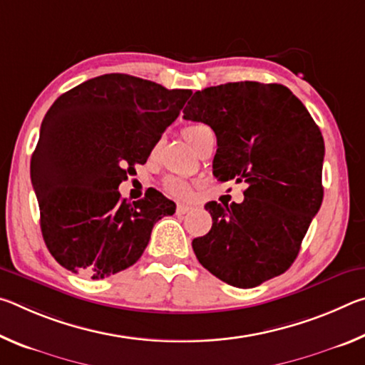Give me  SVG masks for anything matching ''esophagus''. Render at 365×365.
I'll use <instances>...</instances> for the list:
<instances>
[{"label": "esophagus", "mask_w": 365, "mask_h": 365, "mask_svg": "<svg viewBox=\"0 0 365 365\" xmlns=\"http://www.w3.org/2000/svg\"><path fill=\"white\" fill-rule=\"evenodd\" d=\"M190 211H193V206H188V205H178L177 206V212L178 214H187Z\"/></svg>", "instance_id": "obj_1"}]
</instances>
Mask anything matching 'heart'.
<instances>
[{"instance_id":"heart-1","label":"heart","mask_w":365,"mask_h":365,"mask_svg":"<svg viewBox=\"0 0 365 365\" xmlns=\"http://www.w3.org/2000/svg\"><path fill=\"white\" fill-rule=\"evenodd\" d=\"M209 127L206 125H201V123H196V125H188L183 128V138L188 141V143L196 148L197 146V141H200L201 135L207 130ZM164 187L165 191H168L169 195L175 196V197H188L190 196V188L188 185L185 183L183 180H178V178H168V180L164 182Z\"/></svg>"}]
</instances>
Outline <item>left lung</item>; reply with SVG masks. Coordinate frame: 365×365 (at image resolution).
<instances>
[{
    "label": "left lung",
    "instance_id": "1",
    "mask_svg": "<svg viewBox=\"0 0 365 365\" xmlns=\"http://www.w3.org/2000/svg\"><path fill=\"white\" fill-rule=\"evenodd\" d=\"M183 119L214 130L217 180L248 183L240 205L205 206L212 227L191 243L197 261L238 288L283 274L324 200L325 145L304 104L280 83L233 82L196 91Z\"/></svg>",
    "mask_w": 365,
    "mask_h": 365
}]
</instances>
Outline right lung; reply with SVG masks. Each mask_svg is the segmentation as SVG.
Here are the masks:
<instances>
[{
	"instance_id": "1",
	"label": "right lung",
	"mask_w": 365,
	"mask_h": 365,
	"mask_svg": "<svg viewBox=\"0 0 365 365\" xmlns=\"http://www.w3.org/2000/svg\"><path fill=\"white\" fill-rule=\"evenodd\" d=\"M191 90L127 73L73 86L48 109L30 160L46 248L64 269L106 279L143 255L154 224L175 202L153 190L127 202L119 185L145 164Z\"/></svg>"
}]
</instances>
